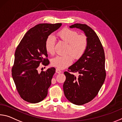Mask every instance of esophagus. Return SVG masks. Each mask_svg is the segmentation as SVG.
Wrapping results in <instances>:
<instances>
[{
  "mask_svg": "<svg viewBox=\"0 0 122 122\" xmlns=\"http://www.w3.org/2000/svg\"><path fill=\"white\" fill-rule=\"evenodd\" d=\"M56 72L58 73V74H60L61 73H62V71L60 69L56 68Z\"/></svg>",
  "mask_w": 122,
  "mask_h": 122,
  "instance_id": "34e87169",
  "label": "esophagus"
}]
</instances>
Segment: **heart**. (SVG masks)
<instances>
[{
  "instance_id": "b5f03b06",
  "label": "heart",
  "mask_w": 122,
  "mask_h": 122,
  "mask_svg": "<svg viewBox=\"0 0 122 122\" xmlns=\"http://www.w3.org/2000/svg\"><path fill=\"white\" fill-rule=\"evenodd\" d=\"M60 39L68 43L66 53H71L63 56H56L51 60V65L59 69L65 68L70 65L73 60V56L78 59L81 57L87 48L88 41L86 36L79 35L78 32L69 28H64L58 32ZM55 38L50 35L46 38L44 47L47 53L53 55L55 51ZM71 53L72 56L71 54Z\"/></svg>"
}]
</instances>
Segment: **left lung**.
<instances>
[{"instance_id": "8db88e82", "label": "left lung", "mask_w": 122, "mask_h": 122, "mask_svg": "<svg viewBox=\"0 0 122 122\" xmlns=\"http://www.w3.org/2000/svg\"><path fill=\"white\" fill-rule=\"evenodd\" d=\"M70 28L84 31L88 41L87 48L82 56L64 74L65 95L71 103L81 105L94 99L106 78L105 53L101 42L94 31L86 24L76 23ZM79 74L77 77L72 72Z\"/></svg>"}]
</instances>
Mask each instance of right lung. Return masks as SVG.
I'll use <instances>...</instances> for the list:
<instances>
[{
	"label": "right lung",
	"instance_id": "add662e5",
	"mask_svg": "<svg viewBox=\"0 0 122 122\" xmlns=\"http://www.w3.org/2000/svg\"><path fill=\"white\" fill-rule=\"evenodd\" d=\"M61 25H36L27 31L17 46L11 71L17 92L25 101L37 103L47 96L55 68H48L40 74L37 68L40 64L46 66L49 63L44 47L46 40Z\"/></svg>",
	"mask_w": 122,
	"mask_h": 122
}]
</instances>
